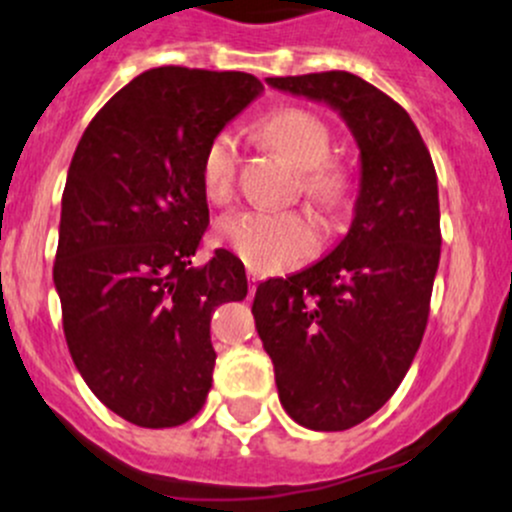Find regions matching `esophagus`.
<instances>
[{"label": "esophagus", "instance_id": "obj_1", "mask_svg": "<svg viewBox=\"0 0 512 512\" xmlns=\"http://www.w3.org/2000/svg\"><path fill=\"white\" fill-rule=\"evenodd\" d=\"M246 276H249V291L254 293L256 286H258V281H261V276H258L254 268H249V273H246Z\"/></svg>", "mask_w": 512, "mask_h": 512}]
</instances>
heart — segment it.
Wrapping results in <instances>:
<instances>
[{"label": "heart", "mask_w": 512, "mask_h": 512, "mask_svg": "<svg viewBox=\"0 0 512 512\" xmlns=\"http://www.w3.org/2000/svg\"><path fill=\"white\" fill-rule=\"evenodd\" d=\"M256 134L298 169L303 199L326 211L346 204L353 189V171L331 156L333 134L321 116L301 106H283L258 121ZM239 159L231 131H219L206 141L199 176L211 204L224 206L234 199ZM216 234L246 266L261 273L298 266L321 246L318 226L298 211H239L221 219Z\"/></svg>", "instance_id": "heart-1"}]
</instances>
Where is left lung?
<instances>
[{"instance_id": "1", "label": "left lung", "mask_w": 512, "mask_h": 512, "mask_svg": "<svg viewBox=\"0 0 512 512\" xmlns=\"http://www.w3.org/2000/svg\"><path fill=\"white\" fill-rule=\"evenodd\" d=\"M341 111L361 146V196L323 261L256 288L254 318L281 406L303 428L348 430L406 378L440 261L438 179L408 111L348 72L268 77Z\"/></svg>"}]
</instances>
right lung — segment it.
Segmentation results:
<instances>
[{"label":"right lung","mask_w":512,"mask_h":512,"mask_svg":"<svg viewBox=\"0 0 512 512\" xmlns=\"http://www.w3.org/2000/svg\"><path fill=\"white\" fill-rule=\"evenodd\" d=\"M261 82L244 72L156 67L86 126L62 194L54 286L74 366L106 408L141 428L194 418L211 388V316L249 293L244 263L216 249L201 151Z\"/></svg>","instance_id":"obj_1"}]
</instances>
